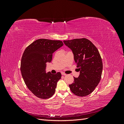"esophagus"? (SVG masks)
<instances>
[{"label":"esophagus","instance_id":"1","mask_svg":"<svg viewBox=\"0 0 124 124\" xmlns=\"http://www.w3.org/2000/svg\"><path fill=\"white\" fill-rule=\"evenodd\" d=\"M62 76H66V74L64 72H62Z\"/></svg>","mask_w":124,"mask_h":124}]
</instances>
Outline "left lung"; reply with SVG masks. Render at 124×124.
Segmentation results:
<instances>
[{"instance_id": "left-lung-1", "label": "left lung", "mask_w": 124, "mask_h": 124, "mask_svg": "<svg viewBox=\"0 0 124 124\" xmlns=\"http://www.w3.org/2000/svg\"><path fill=\"white\" fill-rule=\"evenodd\" d=\"M63 42L72 51L80 72L78 78L73 77V83L69 85L71 91L78 96H87L94 91L101 78L103 64L99 52L86 38L64 40Z\"/></svg>"}]
</instances>
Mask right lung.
<instances>
[{"label":"right lung","instance_id":"right-lung-1","mask_svg":"<svg viewBox=\"0 0 124 124\" xmlns=\"http://www.w3.org/2000/svg\"><path fill=\"white\" fill-rule=\"evenodd\" d=\"M63 45L61 40L38 39L25 48L22 55V77L28 88L39 98L48 99L54 94L62 74L46 73V62H51L53 53Z\"/></svg>","mask_w":124,"mask_h":124}]
</instances>
